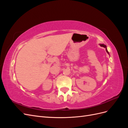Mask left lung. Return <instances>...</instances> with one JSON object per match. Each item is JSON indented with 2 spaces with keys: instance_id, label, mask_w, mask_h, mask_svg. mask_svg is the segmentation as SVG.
<instances>
[{
  "instance_id": "8db88e82",
  "label": "left lung",
  "mask_w": 128,
  "mask_h": 128,
  "mask_svg": "<svg viewBox=\"0 0 128 128\" xmlns=\"http://www.w3.org/2000/svg\"><path fill=\"white\" fill-rule=\"evenodd\" d=\"M100 46H102V47H104V48H106V52H107V53H108V54H109V52H108V51H107V48H106V45H104V44H100Z\"/></svg>"
}]
</instances>
